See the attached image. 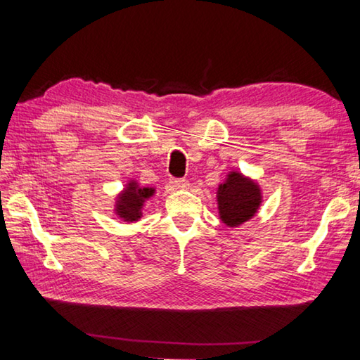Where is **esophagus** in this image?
I'll return each mask as SVG.
<instances>
[{
	"label": "esophagus",
	"mask_w": 360,
	"mask_h": 360,
	"mask_svg": "<svg viewBox=\"0 0 360 360\" xmlns=\"http://www.w3.org/2000/svg\"><path fill=\"white\" fill-rule=\"evenodd\" d=\"M169 182H172V186L176 188H184L187 186V181L182 178H173V179H169Z\"/></svg>",
	"instance_id": "esophagus-1"
}]
</instances>
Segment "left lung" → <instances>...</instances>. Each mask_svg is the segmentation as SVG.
<instances>
[{
    "label": "left lung",
    "mask_w": 360,
    "mask_h": 360,
    "mask_svg": "<svg viewBox=\"0 0 360 360\" xmlns=\"http://www.w3.org/2000/svg\"><path fill=\"white\" fill-rule=\"evenodd\" d=\"M260 188L251 179L231 172L229 179L219 186L217 203L222 221L236 227L251 219L260 205Z\"/></svg>",
    "instance_id": "1"
}]
</instances>
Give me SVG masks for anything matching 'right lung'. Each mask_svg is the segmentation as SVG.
Here are the masks:
<instances>
[{"label":"right lung","mask_w":360,"mask_h":360,"mask_svg":"<svg viewBox=\"0 0 360 360\" xmlns=\"http://www.w3.org/2000/svg\"><path fill=\"white\" fill-rule=\"evenodd\" d=\"M152 195H154V188L152 187H139L136 182H130L124 193H120L119 202L115 203L117 205L115 212H117L119 217L129 222L138 221L141 217L143 203Z\"/></svg>","instance_id":"right-lung-1"}]
</instances>
